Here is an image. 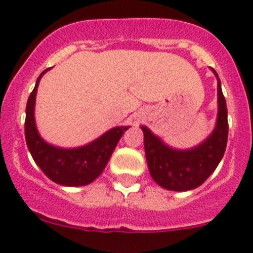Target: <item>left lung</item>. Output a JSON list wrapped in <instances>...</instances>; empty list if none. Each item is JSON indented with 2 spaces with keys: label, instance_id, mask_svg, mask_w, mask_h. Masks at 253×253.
<instances>
[{
  "label": "left lung",
  "instance_id": "left-lung-1",
  "mask_svg": "<svg viewBox=\"0 0 253 253\" xmlns=\"http://www.w3.org/2000/svg\"><path fill=\"white\" fill-rule=\"evenodd\" d=\"M212 71L218 80V115L213 132L201 145L186 151L173 150L165 145L147 127L141 126L151 177L166 190L188 191L201 186L225 155L228 137L227 106L218 75L213 68Z\"/></svg>",
  "mask_w": 253,
  "mask_h": 253
}]
</instances>
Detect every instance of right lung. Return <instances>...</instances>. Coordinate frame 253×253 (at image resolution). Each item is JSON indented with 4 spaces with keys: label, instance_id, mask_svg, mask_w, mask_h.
Instances as JSON below:
<instances>
[{
    "label": "right lung",
    "instance_id": "1",
    "mask_svg": "<svg viewBox=\"0 0 253 253\" xmlns=\"http://www.w3.org/2000/svg\"><path fill=\"white\" fill-rule=\"evenodd\" d=\"M47 70L37 79L26 106V143L32 159L49 180L71 187L86 186L102 173L113 150L128 127H115L93 142L79 148H60L44 142L37 132L34 112L39 82Z\"/></svg>",
    "mask_w": 253,
    "mask_h": 253
}]
</instances>
